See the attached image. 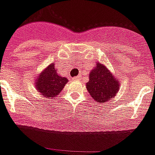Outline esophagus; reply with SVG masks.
Returning a JSON list of instances; mask_svg holds the SVG:
<instances>
[{
	"label": "esophagus",
	"mask_w": 155,
	"mask_h": 155,
	"mask_svg": "<svg viewBox=\"0 0 155 155\" xmlns=\"http://www.w3.org/2000/svg\"><path fill=\"white\" fill-rule=\"evenodd\" d=\"M80 78H81V76H77L73 78V80H80Z\"/></svg>",
	"instance_id": "esophagus-1"
}]
</instances>
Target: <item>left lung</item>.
Wrapping results in <instances>:
<instances>
[{"label": "left lung", "mask_w": 155, "mask_h": 155, "mask_svg": "<svg viewBox=\"0 0 155 155\" xmlns=\"http://www.w3.org/2000/svg\"><path fill=\"white\" fill-rule=\"evenodd\" d=\"M120 88L119 82L112 76L110 71L98 63L90 73L87 89L97 102H107L116 96Z\"/></svg>", "instance_id": "1"}]
</instances>
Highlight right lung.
<instances>
[{
  "label": "right lung",
  "mask_w": 155,
  "mask_h": 155,
  "mask_svg": "<svg viewBox=\"0 0 155 155\" xmlns=\"http://www.w3.org/2000/svg\"><path fill=\"white\" fill-rule=\"evenodd\" d=\"M67 82L68 79L59 76L54 68V64H51L36 79V87L45 97L52 99L58 95Z\"/></svg>",
  "instance_id": "1"
}]
</instances>
